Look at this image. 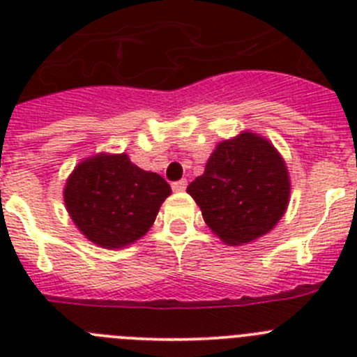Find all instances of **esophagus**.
<instances>
[{
    "mask_svg": "<svg viewBox=\"0 0 357 357\" xmlns=\"http://www.w3.org/2000/svg\"><path fill=\"white\" fill-rule=\"evenodd\" d=\"M185 185H188V182L185 181H176L172 184V189L175 191V193H182V191L185 189Z\"/></svg>",
    "mask_w": 357,
    "mask_h": 357,
    "instance_id": "34e87169",
    "label": "esophagus"
}]
</instances>
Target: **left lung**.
Wrapping results in <instances>:
<instances>
[{"mask_svg": "<svg viewBox=\"0 0 357 357\" xmlns=\"http://www.w3.org/2000/svg\"><path fill=\"white\" fill-rule=\"evenodd\" d=\"M188 193L218 238L241 245L270 232L282 218L289 198L288 169L266 139L245 132L218 144Z\"/></svg>", "mask_w": 357, "mask_h": 357, "instance_id": "obj_1", "label": "left lung"}]
</instances>
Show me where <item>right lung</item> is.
<instances>
[{
	"instance_id": "right-lung-1",
	"label": "right lung",
	"mask_w": 357,
	"mask_h": 357,
	"mask_svg": "<svg viewBox=\"0 0 357 357\" xmlns=\"http://www.w3.org/2000/svg\"><path fill=\"white\" fill-rule=\"evenodd\" d=\"M172 188L121 155H96L75 168L64 202L75 225L105 248H121L146 234Z\"/></svg>"
}]
</instances>
